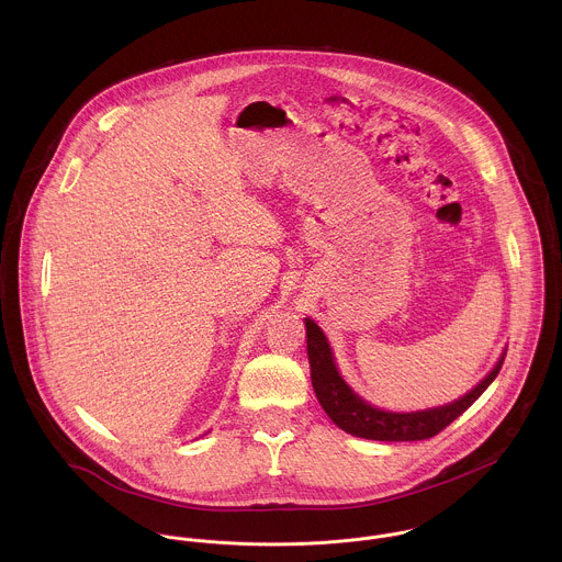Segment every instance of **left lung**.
Masks as SVG:
<instances>
[{
	"label": "left lung",
	"mask_w": 562,
	"mask_h": 562,
	"mask_svg": "<svg viewBox=\"0 0 562 562\" xmlns=\"http://www.w3.org/2000/svg\"><path fill=\"white\" fill-rule=\"evenodd\" d=\"M307 326V355L312 366V385L321 401L326 415L346 432L374 441H419L439 435L446 426H450L461 413H465L474 402L481 398L482 392L493 383L504 363L502 359L488 372V376L479 383L470 394L446 406L417 411V413H387L374 408L372 404L361 401L339 376L330 346L321 330V326L312 318H305Z\"/></svg>",
	"instance_id": "1"
}]
</instances>
